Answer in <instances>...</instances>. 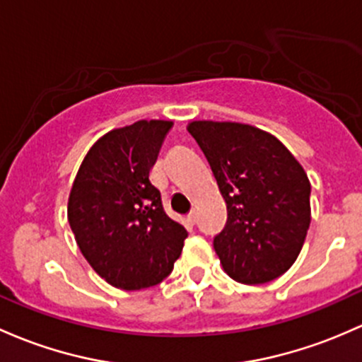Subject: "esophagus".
<instances>
[{
	"mask_svg": "<svg viewBox=\"0 0 362 362\" xmlns=\"http://www.w3.org/2000/svg\"><path fill=\"white\" fill-rule=\"evenodd\" d=\"M196 211H191L187 215V218H185V222H187V226H194V223H196Z\"/></svg>",
	"mask_w": 362,
	"mask_h": 362,
	"instance_id": "1",
	"label": "esophagus"
}]
</instances>
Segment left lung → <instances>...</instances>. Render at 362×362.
<instances>
[{
    "label": "left lung",
    "instance_id": "left-lung-1",
    "mask_svg": "<svg viewBox=\"0 0 362 362\" xmlns=\"http://www.w3.org/2000/svg\"><path fill=\"white\" fill-rule=\"evenodd\" d=\"M187 130L210 163L227 204L213 238L223 271L264 284L295 264L310 226V182L271 133L229 121H192Z\"/></svg>",
    "mask_w": 362,
    "mask_h": 362
}]
</instances>
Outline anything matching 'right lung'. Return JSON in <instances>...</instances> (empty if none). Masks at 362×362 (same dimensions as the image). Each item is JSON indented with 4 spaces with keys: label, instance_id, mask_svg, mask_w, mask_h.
Listing matches in <instances>:
<instances>
[{
    "label": "right lung",
    "instance_id": "add662e5",
    "mask_svg": "<svg viewBox=\"0 0 362 362\" xmlns=\"http://www.w3.org/2000/svg\"><path fill=\"white\" fill-rule=\"evenodd\" d=\"M171 127V121L142 119L105 133L72 184L67 218L76 243L93 271L119 290L161 283L187 238L149 180Z\"/></svg>",
    "mask_w": 362,
    "mask_h": 362
}]
</instances>
